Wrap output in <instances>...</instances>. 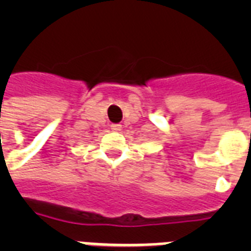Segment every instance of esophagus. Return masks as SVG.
I'll use <instances>...</instances> for the list:
<instances>
[{"label": "esophagus", "instance_id": "1", "mask_svg": "<svg viewBox=\"0 0 251 251\" xmlns=\"http://www.w3.org/2000/svg\"><path fill=\"white\" fill-rule=\"evenodd\" d=\"M110 128H112V130L113 132H121L122 130V124H112V126H110Z\"/></svg>", "mask_w": 251, "mask_h": 251}]
</instances>
